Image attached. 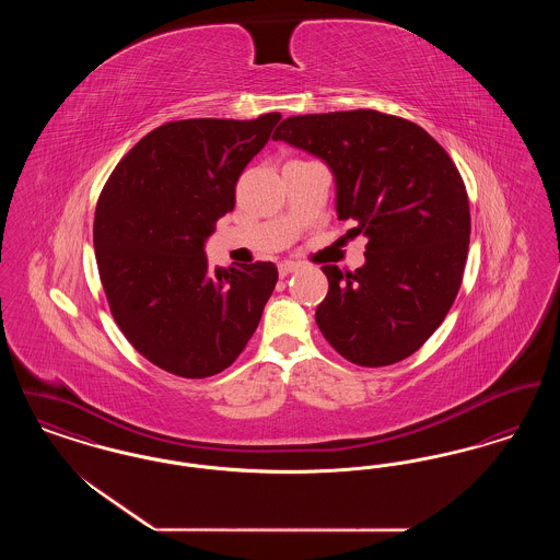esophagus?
Wrapping results in <instances>:
<instances>
[{
    "label": "esophagus",
    "mask_w": 560,
    "mask_h": 560,
    "mask_svg": "<svg viewBox=\"0 0 560 560\" xmlns=\"http://www.w3.org/2000/svg\"><path fill=\"white\" fill-rule=\"evenodd\" d=\"M300 268V265L298 262H292V260H285V262H281L279 265V275L281 277H288V275H292V272H295Z\"/></svg>",
    "instance_id": "esophagus-1"
}]
</instances>
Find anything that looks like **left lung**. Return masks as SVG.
Masks as SVG:
<instances>
[{
    "label": "left lung",
    "instance_id": "1",
    "mask_svg": "<svg viewBox=\"0 0 560 560\" xmlns=\"http://www.w3.org/2000/svg\"><path fill=\"white\" fill-rule=\"evenodd\" d=\"M272 140L331 170L338 218L368 237L363 267L347 275L323 267L329 292L315 313L320 334L354 365L407 359L462 285L470 208L457 167L427 130L372 108L288 117Z\"/></svg>",
    "mask_w": 560,
    "mask_h": 560
}]
</instances>
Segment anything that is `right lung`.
<instances>
[{"instance_id": "obj_1", "label": "right lung", "mask_w": 560, "mask_h": 560, "mask_svg": "<svg viewBox=\"0 0 560 560\" xmlns=\"http://www.w3.org/2000/svg\"><path fill=\"white\" fill-rule=\"evenodd\" d=\"M281 119H183L117 163L94 215V249L115 323L144 359L183 377L226 370L277 283L272 262L212 268L206 241Z\"/></svg>"}]
</instances>
